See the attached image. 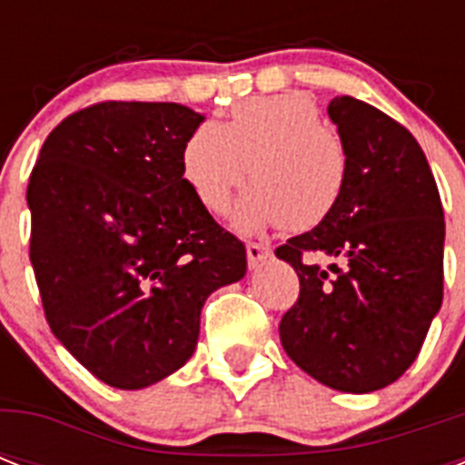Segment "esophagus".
Masks as SVG:
<instances>
[{
  "mask_svg": "<svg viewBox=\"0 0 465 465\" xmlns=\"http://www.w3.org/2000/svg\"><path fill=\"white\" fill-rule=\"evenodd\" d=\"M270 246H265V243H246V255H248V262H251V268H255L258 262L268 261L270 258Z\"/></svg>",
  "mask_w": 465,
  "mask_h": 465,
  "instance_id": "34e87169",
  "label": "esophagus"
}]
</instances>
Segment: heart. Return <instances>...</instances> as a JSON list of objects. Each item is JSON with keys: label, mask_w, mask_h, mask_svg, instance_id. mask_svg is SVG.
<instances>
[{"label": "heart", "mask_w": 465, "mask_h": 465, "mask_svg": "<svg viewBox=\"0 0 465 465\" xmlns=\"http://www.w3.org/2000/svg\"><path fill=\"white\" fill-rule=\"evenodd\" d=\"M188 188L210 212H226L243 181L233 222L241 232L282 224L309 232L331 217L347 185V149L302 91L243 101L224 123H204L181 152Z\"/></svg>", "instance_id": "b5f03b06"}]
</instances>
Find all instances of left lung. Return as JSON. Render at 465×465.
Wrapping results in <instances>:
<instances>
[{"label":"left lung","instance_id":"obj_1","mask_svg":"<svg viewBox=\"0 0 465 465\" xmlns=\"http://www.w3.org/2000/svg\"><path fill=\"white\" fill-rule=\"evenodd\" d=\"M328 115L347 149L332 214L275 251L299 275L280 340L323 386L371 393L405 374L444 297V210L418 140L352 96ZM325 254L328 269L304 262Z\"/></svg>","mask_w":465,"mask_h":465}]
</instances>
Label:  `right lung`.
I'll return each mask as SVG.
<instances>
[{
  "label": "right lung",
  "mask_w": 465,
  "mask_h": 465,
  "mask_svg": "<svg viewBox=\"0 0 465 465\" xmlns=\"http://www.w3.org/2000/svg\"><path fill=\"white\" fill-rule=\"evenodd\" d=\"M204 115L105 101L64 118L28 181L31 262L50 331L91 374L137 391L193 357L212 292L246 275V248L181 171Z\"/></svg>",
  "instance_id": "add662e5"
}]
</instances>
